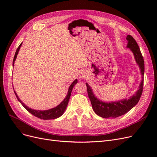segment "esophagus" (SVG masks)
I'll list each match as a JSON object with an SVG mask.
<instances>
[{"instance_id":"34e87169","label":"esophagus","mask_w":157,"mask_h":157,"mask_svg":"<svg viewBox=\"0 0 157 157\" xmlns=\"http://www.w3.org/2000/svg\"><path fill=\"white\" fill-rule=\"evenodd\" d=\"M87 77H88V74L86 72H85V71H82V72H81L80 74V78L81 79H85L86 78H87Z\"/></svg>"}]
</instances>
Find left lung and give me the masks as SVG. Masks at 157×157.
<instances>
[{"label": "left lung", "instance_id": "1", "mask_svg": "<svg viewBox=\"0 0 157 157\" xmlns=\"http://www.w3.org/2000/svg\"><path fill=\"white\" fill-rule=\"evenodd\" d=\"M126 40H128L126 47L129 48L134 54L136 62L139 66L141 75V81L136 94L128 99H123L115 101H103L96 97L92 88L87 82L86 83L88 97L91 101L94 111L98 116L104 118H115L124 115L137 105L143 92L145 71L144 58L141 55L139 46L134 38L131 35H127Z\"/></svg>", "mask_w": 157, "mask_h": 157}]
</instances>
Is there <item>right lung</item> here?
<instances>
[{"mask_svg":"<svg viewBox=\"0 0 157 157\" xmlns=\"http://www.w3.org/2000/svg\"><path fill=\"white\" fill-rule=\"evenodd\" d=\"M21 45H22V43H21L20 45L19 46V47H18L16 52L15 56H14L13 60V64H12L13 67V65H14V62H15V61L16 59L17 56L18 54L19 51H20V49L21 48ZM77 82H78L77 79H75L74 81L72 82V84H71L69 86L67 96H66V97L63 100L61 101L58 106H56L54 108L48 109V110H43V111L35 110V109H33L31 108H29V107H27V105H25V104L21 101V99L18 98V96H17L16 92L15 91H14V93H15L17 99H18V101H20L21 105L25 107V109H26L27 110L29 111L30 113H31L33 115H34L36 117L41 118V119H43V120H52V119H55V118H59V117H61L64 113L65 109H66V108H67V106L68 105L69 100V98H70V96H71V92H72V90H73V87L75 86V85L77 84Z\"/></svg>","mask_w":157,"mask_h":157,"instance_id":"add662e5","label":"right lung"}]
</instances>
